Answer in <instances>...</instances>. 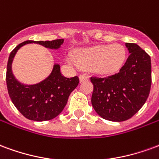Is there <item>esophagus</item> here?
Listing matches in <instances>:
<instances>
[{"label":"esophagus","instance_id":"1","mask_svg":"<svg viewBox=\"0 0 159 159\" xmlns=\"http://www.w3.org/2000/svg\"><path fill=\"white\" fill-rule=\"evenodd\" d=\"M79 80H80V83H83V82H86L89 80V76H85V75H81L79 76Z\"/></svg>","mask_w":159,"mask_h":159}]
</instances>
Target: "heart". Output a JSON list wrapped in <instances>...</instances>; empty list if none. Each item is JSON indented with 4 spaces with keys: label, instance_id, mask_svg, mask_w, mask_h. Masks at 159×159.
Instances as JSON below:
<instances>
[{
    "label": "heart",
    "instance_id": "b5f03b06",
    "mask_svg": "<svg viewBox=\"0 0 159 159\" xmlns=\"http://www.w3.org/2000/svg\"><path fill=\"white\" fill-rule=\"evenodd\" d=\"M126 50L119 43L98 45L80 48L73 55L68 53L66 60L73 66L90 68L99 76H109L117 72L124 65Z\"/></svg>",
    "mask_w": 159,
    "mask_h": 159
}]
</instances>
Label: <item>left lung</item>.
Returning <instances> with one entry per match:
<instances>
[{
    "label": "left lung",
    "instance_id": "obj_1",
    "mask_svg": "<svg viewBox=\"0 0 159 159\" xmlns=\"http://www.w3.org/2000/svg\"><path fill=\"white\" fill-rule=\"evenodd\" d=\"M129 55L119 72L112 76L91 77L93 91L91 103L106 120L123 122L142 107L150 93L151 58L135 43H125Z\"/></svg>",
    "mask_w": 159,
    "mask_h": 159
}]
</instances>
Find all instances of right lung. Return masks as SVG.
I'll return each instance as SVG.
<instances>
[{
    "label": "right lung",
    "mask_w": 159,
    "mask_h": 159,
    "mask_svg": "<svg viewBox=\"0 0 159 159\" xmlns=\"http://www.w3.org/2000/svg\"><path fill=\"white\" fill-rule=\"evenodd\" d=\"M36 43L47 48L57 49L64 40L53 41H26L13 49L9 56L7 67V86L9 96L19 112L26 118L37 122L53 119L59 116L67 104L68 98L76 89L79 78L65 77L60 72V66L54 64L48 77L35 84H25L19 82L12 73V65L16 53L26 44Z\"/></svg>",
    "instance_id": "add662e5"
}]
</instances>
